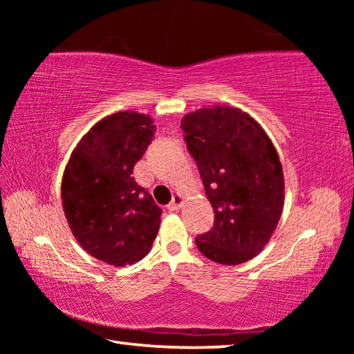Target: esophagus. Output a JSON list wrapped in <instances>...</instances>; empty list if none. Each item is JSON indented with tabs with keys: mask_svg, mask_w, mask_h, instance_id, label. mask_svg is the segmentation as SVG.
Here are the masks:
<instances>
[{
	"mask_svg": "<svg viewBox=\"0 0 354 354\" xmlns=\"http://www.w3.org/2000/svg\"><path fill=\"white\" fill-rule=\"evenodd\" d=\"M183 203H184L183 195L176 194L175 196H173V200L169 203V206H167V209H169V211H178V209L183 206Z\"/></svg>",
	"mask_w": 354,
	"mask_h": 354,
	"instance_id": "obj_1",
	"label": "esophagus"
}]
</instances>
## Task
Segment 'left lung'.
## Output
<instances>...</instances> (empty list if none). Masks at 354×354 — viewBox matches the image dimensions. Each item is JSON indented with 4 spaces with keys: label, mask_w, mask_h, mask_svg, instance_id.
Returning a JSON list of instances; mask_svg holds the SVG:
<instances>
[{
    "label": "left lung",
    "mask_w": 354,
    "mask_h": 354,
    "mask_svg": "<svg viewBox=\"0 0 354 354\" xmlns=\"http://www.w3.org/2000/svg\"><path fill=\"white\" fill-rule=\"evenodd\" d=\"M181 128L215 212L214 227L196 236V247L223 266L253 259L283 214L284 175L277 148L237 107H203L184 115Z\"/></svg>",
    "instance_id": "8db88e82"
}]
</instances>
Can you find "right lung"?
Returning a JSON list of instances; mask_svg holds the SVG:
<instances>
[{
    "instance_id": "add662e5",
    "label": "right lung",
    "mask_w": 354,
    "mask_h": 354,
    "mask_svg": "<svg viewBox=\"0 0 354 354\" xmlns=\"http://www.w3.org/2000/svg\"><path fill=\"white\" fill-rule=\"evenodd\" d=\"M149 115H107L82 137L65 167L62 207L77 243L109 266L143 259L160 225V207L136 183L134 165L154 137Z\"/></svg>"
}]
</instances>
